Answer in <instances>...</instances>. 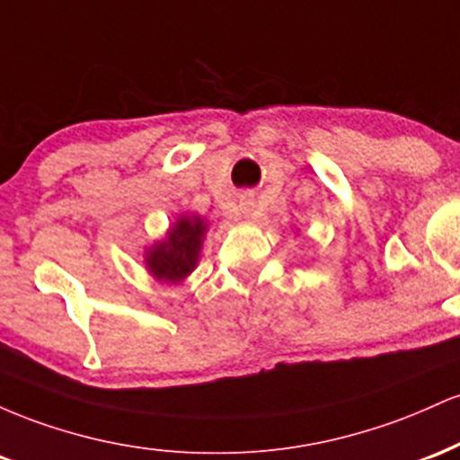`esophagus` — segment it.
<instances>
[{"label": "esophagus", "instance_id": "esophagus-1", "mask_svg": "<svg viewBox=\"0 0 460 460\" xmlns=\"http://www.w3.org/2000/svg\"><path fill=\"white\" fill-rule=\"evenodd\" d=\"M240 209H242V214H244V216H251V212H252V200L248 199V197H242Z\"/></svg>", "mask_w": 460, "mask_h": 460}]
</instances>
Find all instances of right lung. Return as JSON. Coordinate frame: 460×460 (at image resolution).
Masks as SVG:
<instances>
[{
	"instance_id": "1",
	"label": "right lung",
	"mask_w": 460,
	"mask_h": 460,
	"mask_svg": "<svg viewBox=\"0 0 460 460\" xmlns=\"http://www.w3.org/2000/svg\"><path fill=\"white\" fill-rule=\"evenodd\" d=\"M205 237V223L199 216H181L172 226L166 242H157L146 252V266L160 281L177 283L194 270L200 242Z\"/></svg>"
}]
</instances>
